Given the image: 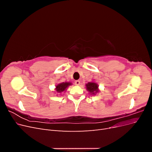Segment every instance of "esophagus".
<instances>
[{
  "instance_id": "obj_1",
  "label": "esophagus",
  "mask_w": 152,
  "mask_h": 152,
  "mask_svg": "<svg viewBox=\"0 0 152 152\" xmlns=\"http://www.w3.org/2000/svg\"><path fill=\"white\" fill-rule=\"evenodd\" d=\"M80 84V80H76V81L75 82V84L76 86H79Z\"/></svg>"
}]
</instances>
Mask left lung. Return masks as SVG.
Here are the masks:
<instances>
[{
  "label": "left lung",
  "mask_w": 152,
  "mask_h": 152,
  "mask_svg": "<svg viewBox=\"0 0 152 152\" xmlns=\"http://www.w3.org/2000/svg\"><path fill=\"white\" fill-rule=\"evenodd\" d=\"M86 88L91 95H96L97 93H99V86L94 81L89 82L88 83L86 84Z\"/></svg>",
  "instance_id": "1"
}]
</instances>
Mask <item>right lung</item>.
Instances as JSON below:
<instances>
[{
	"mask_svg": "<svg viewBox=\"0 0 152 152\" xmlns=\"http://www.w3.org/2000/svg\"><path fill=\"white\" fill-rule=\"evenodd\" d=\"M71 85H72V83L70 82H60V83H59L56 85V87H55L54 89H55V91H56L57 93L61 94V93H63V92L66 91L68 89V87ZM57 95H59V94H57Z\"/></svg>",
	"mask_w": 152,
	"mask_h": 152,
	"instance_id": "1",
	"label": "right lung"
}]
</instances>
